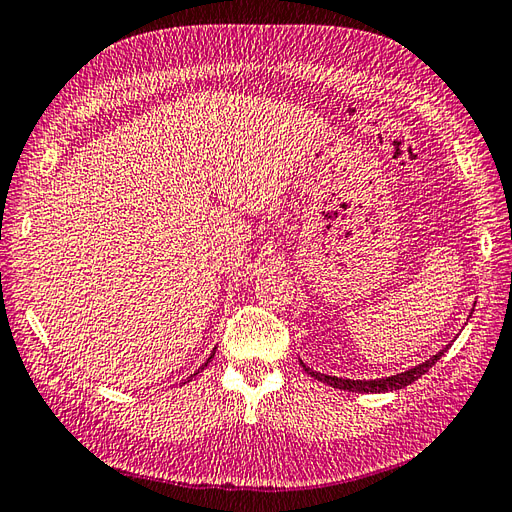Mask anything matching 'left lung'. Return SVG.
<instances>
[{"label": "left lung", "mask_w": 512, "mask_h": 512, "mask_svg": "<svg viewBox=\"0 0 512 512\" xmlns=\"http://www.w3.org/2000/svg\"><path fill=\"white\" fill-rule=\"evenodd\" d=\"M447 349L449 347L441 349V351L434 355V358L425 360L423 364L410 368V371H406V373L392 375V377H386V379H342V377H331V375H323V373H318V371H312L310 366H305L303 362L301 364H303V368L307 371V375H312L314 379H318V382L329 384V386L340 388V390H349V392H388V390L406 388L412 382H417L419 377H423L438 360L443 358Z\"/></svg>", "instance_id": "8db88e82"}]
</instances>
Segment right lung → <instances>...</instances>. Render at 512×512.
Segmentation results:
<instances>
[{
	"instance_id": "obj_1",
	"label": "right lung",
	"mask_w": 512,
	"mask_h": 512,
	"mask_svg": "<svg viewBox=\"0 0 512 512\" xmlns=\"http://www.w3.org/2000/svg\"><path fill=\"white\" fill-rule=\"evenodd\" d=\"M209 360H211V358H209ZM209 360H207V364H209ZM207 364H205V366H207Z\"/></svg>"
}]
</instances>
